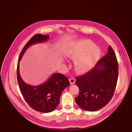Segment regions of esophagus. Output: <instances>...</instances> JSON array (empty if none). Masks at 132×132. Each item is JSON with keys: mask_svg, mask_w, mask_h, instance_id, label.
I'll list each match as a JSON object with an SVG mask.
<instances>
[{"mask_svg": "<svg viewBox=\"0 0 132 132\" xmlns=\"http://www.w3.org/2000/svg\"><path fill=\"white\" fill-rule=\"evenodd\" d=\"M69 80H70V83L71 85H72V84H74L75 83V78H70V79H69Z\"/></svg>", "mask_w": 132, "mask_h": 132, "instance_id": "obj_1", "label": "esophagus"}]
</instances>
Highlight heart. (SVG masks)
I'll return each mask as SVG.
<instances>
[{
	"label": "heart",
	"instance_id": "obj_1",
	"mask_svg": "<svg viewBox=\"0 0 132 132\" xmlns=\"http://www.w3.org/2000/svg\"><path fill=\"white\" fill-rule=\"evenodd\" d=\"M64 54L68 58L75 60L76 70L83 73L94 68L100 57L101 52L92 41L83 40L67 45Z\"/></svg>",
	"mask_w": 132,
	"mask_h": 132
}]
</instances>
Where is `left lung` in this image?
<instances>
[{
  "label": "left lung",
  "mask_w": 132,
  "mask_h": 132,
  "mask_svg": "<svg viewBox=\"0 0 132 132\" xmlns=\"http://www.w3.org/2000/svg\"><path fill=\"white\" fill-rule=\"evenodd\" d=\"M118 63L114 50L109 45L108 53L86 74L76 78L79 94L75 102L85 111L99 110L109 102L118 79Z\"/></svg>",
  "instance_id": "1"
}]
</instances>
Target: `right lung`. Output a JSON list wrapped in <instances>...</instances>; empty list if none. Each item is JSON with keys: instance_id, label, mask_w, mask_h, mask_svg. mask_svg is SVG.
<instances>
[{"instance_id": "right-lung-1", "label": "right lung", "mask_w": 132, "mask_h": 132, "mask_svg": "<svg viewBox=\"0 0 132 132\" xmlns=\"http://www.w3.org/2000/svg\"><path fill=\"white\" fill-rule=\"evenodd\" d=\"M49 37L48 35L41 34L33 36L21 50L17 68L19 86L25 100L34 110L43 113L50 112L58 106L62 92L70 85L68 78L60 73H54L46 82L40 85H28L20 75L19 63L28 47L33 44L45 42L48 40Z\"/></svg>"}]
</instances>
